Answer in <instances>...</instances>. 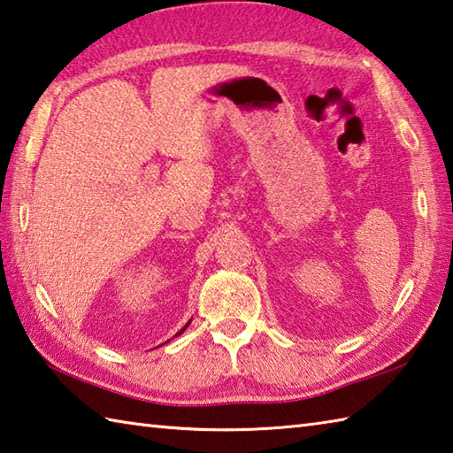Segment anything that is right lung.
Instances as JSON below:
<instances>
[{
	"mask_svg": "<svg viewBox=\"0 0 453 453\" xmlns=\"http://www.w3.org/2000/svg\"><path fill=\"white\" fill-rule=\"evenodd\" d=\"M188 324H190V322H188ZM188 324H186V326H184V327H182V330H180V332H179V334H176V335H180V334H182V332H184V330H186V327H188Z\"/></svg>",
	"mask_w": 453,
	"mask_h": 453,
	"instance_id": "right-lung-1",
	"label": "right lung"
}]
</instances>
